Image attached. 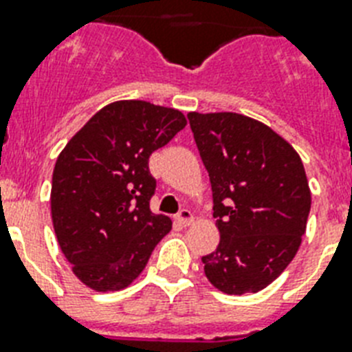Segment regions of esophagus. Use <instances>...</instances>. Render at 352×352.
Wrapping results in <instances>:
<instances>
[{
  "label": "esophagus",
  "mask_w": 352,
  "mask_h": 352,
  "mask_svg": "<svg viewBox=\"0 0 352 352\" xmlns=\"http://www.w3.org/2000/svg\"><path fill=\"white\" fill-rule=\"evenodd\" d=\"M177 222L181 226H190L193 222V213L190 210H181L179 211V215H177Z\"/></svg>",
  "instance_id": "1"
}]
</instances>
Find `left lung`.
Returning a JSON list of instances; mask_svg holds the SVG:
<instances>
[{
    "label": "left lung",
    "mask_w": 352,
    "mask_h": 352,
    "mask_svg": "<svg viewBox=\"0 0 352 352\" xmlns=\"http://www.w3.org/2000/svg\"><path fill=\"white\" fill-rule=\"evenodd\" d=\"M213 191L221 242L202 256L204 273L226 295L256 293L289 265L311 210L302 159L276 131L251 117L188 113Z\"/></svg>",
    "instance_id": "left-lung-1"
}]
</instances>
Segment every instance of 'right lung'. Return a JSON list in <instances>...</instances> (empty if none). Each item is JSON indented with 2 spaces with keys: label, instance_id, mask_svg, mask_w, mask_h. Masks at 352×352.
<instances>
[{
  "label": "right lung",
  "instance_id": "obj_1",
  "mask_svg": "<svg viewBox=\"0 0 352 352\" xmlns=\"http://www.w3.org/2000/svg\"><path fill=\"white\" fill-rule=\"evenodd\" d=\"M186 126L175 108L116 101L68 141L54 166L50 210L57 242L74 275L90 289H124L171 230L155 215L150 155Z\"/></svg>",
  "mask_w": 352,
  "mask_h": 352
}]
</instances>
